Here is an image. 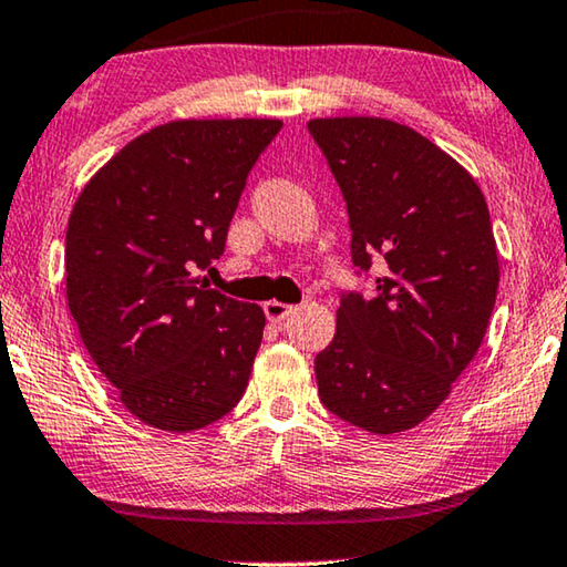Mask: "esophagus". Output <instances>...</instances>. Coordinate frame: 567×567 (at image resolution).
Segmentation results:
<instances>
[{
  "instance_id": "1",
  "label": "esophagus",
  "mask_w": 567,
  "mask_h": 567,
  "mask_svg": "<svg viewBox=\"0 0 567 567\" xmlns=\"http://www.w3.org/2000/svg\"><path fill=\"white\" fill-rule=\"evenodd\" d=\"M290 312H292V306H285V302H280V300L265 302V316H267V320H272V323H282Z\"/></svg>"
}]
</instances>
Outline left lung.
I'll list each match as a JSON object with an SVG mask.
<instances>
[{
  "mask_svg": "<svg viewBox=\"0 0 567 567\" xmlns=\"http://www.w3.org/2000/svg\"><path fill=\"white\" fill-rule=\"evenodd\" d=\"M308 132L343 193L357 275L384 259L374 298L341 292L316 357L320 402L369 433H402L441 408L484 341L499 290L484 193L404 124L336 116Z\"/></svg>",
  "mask_w": 567,
  "mask_h": 567,
  "instance_id": "8db88e82",
  "label": "left lung"
}]
</instances>
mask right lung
Wrapping results in <instances>:
<instances>
[{"instance_id":"1","label":"right lung","mask_w":567,"mask_h":567,"mask_svg":"<svg viewBox=\"0 0 567 567\" xmlns=\"http://www.w3.org/2000/svg\"><path fill=\"white\" fill-rule=\"evenodd\" d=\"M280 130V120L155 126L91 177L68 218V308L124 408L152 427H206L247 390L265 312L196 272L224 255L251 167Z\"/></svg>"}]
</instances>
